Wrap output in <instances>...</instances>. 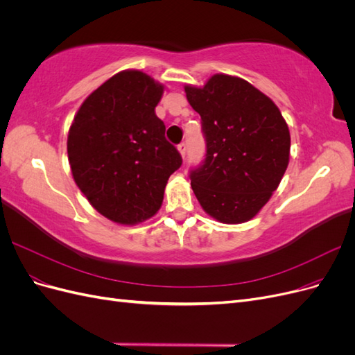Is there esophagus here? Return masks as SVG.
<instances>
[{"label": "esophagus", "instance_id": "1", "mask_svg": "<svg viewBox=\"0 0 355 355\" xmlns=\"http://www.w3.org/2000/svg\"><path fill=\"white\" fill-rule=\"evenodd\" d=\"M178 151H179V154L182 155V158H185V155H187V144H179L178 145Z\"/></svg>", "mask_w": 355, "mask_h": 355}]
</instances>
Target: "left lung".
Segmentation results:
<instances>
[{
	"instance_id": "left-lung-1",
	"label": "left lung",
	"mask_w": 355,
	"mask_h": 355,
	"mask_svg": "<svg viewBox=\"0 0 355 355\" xmlns=\"http://www.w3.org/2000/svg\"><path fill=\"white\" fill-rule=\"evenodd\" d=\"M201 116L207 153L191 171L202 210L222 223L253 219L280 185L290 132L277 105L243 78L214 73L202 87L185 85Z\"/></svg>"
}]
</instances>
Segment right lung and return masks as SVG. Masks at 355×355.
<instances>
[{"label": "right lung", "instance_id": "obj_1", "mask_svg": "<svg viewBox=\"0 0 355 355\" xmlns=\"http://www.w3.org/2000/svg\"><path fill=\"white\" fill-rule=\"evenodd\" d=\"M164 85L137 69L106 80L83 102L68 133L72 178L102 216L120 225L159 210L170 175L182 164L155 115Z\"/></svg>", "mask_w": 355, "mask_h": 355}]
</instances>
